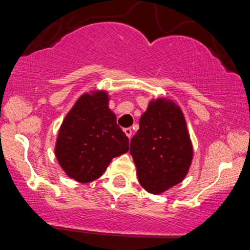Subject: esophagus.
Returning a JSON list of instances; mask_svg holds the SVG:
<instances>
[{
  "label": "esophagus",
  "instance_id": "obj_1",
  "mask_svg": "<svg viewBox=\"0 0 250 250\" xmlns=\"http://www.w3.org/2000/svg\"><path fill=\"white\" fill-rule=\"evenodd\" d=\"M123 131H125V134L127 135V136H128V139L130 140V139H131V136H133V130H131L130 128H125V130H123Z\"/></svg>",
  "mask_w": 250,
  "mask_h": 250
}]
</instances>
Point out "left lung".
<instances>
[{
  "label": "left lung",
  "instance_id": "obj_1",
  "mask_svg": "<svg viewBox=\"0 0 250 250\" xmlns=\"http://www.w3.org/2000/svg\"><path fill=\"white\" fill-rule=\"evenodd\" d=\"M137 179L148 193L161 194L182 182L193 160V145L182 110L174 101L149 102L130 141Z\"/></svg>",
  "mask_w": 250,
  "mask_h": 250
}]
</instances>
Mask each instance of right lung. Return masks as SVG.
I'll return each instance as SVG.
<instances>
[{
	"label": "right lung",
	"mask_w": 250,
	"mask_h": 250,
	"mask_svg": "<svg viewBox=\"0 0 250 250\" xmlns=\"http://www.w3.org/2000/svg\"><path fill=\"white\" fill-rule=\"evenodd\" d=\"M128 150L129 140L109 109L105 90L79 97L63 120L55 145L59 165L80 183L99 179L114 157Z\"/></svg>",
	"instance_id": "right-lung-1"
}]
</instances>
